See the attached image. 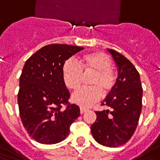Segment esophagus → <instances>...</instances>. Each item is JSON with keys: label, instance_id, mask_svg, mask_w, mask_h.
<instances>
[{"label": "esophagus", "instance_id": "obj_1", "mask_svg": "<svg viewBox=\"0 0 160 160\" xmlns=\"http://www.w3.org/2000/svg\"><path fill=\"white\" fill-rule=\"evenodd\" d=\"M87 111H88V109H87V108L80 107V113H81V114H83V113H85V112Z\"/></svg>", "mask_w": 160, "mask_h": 160}]
</instances>
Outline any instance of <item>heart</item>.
Wrapping results in <instances>:
<instances>
[{"instance_id":"b5f03b06","label":"heart","mask_w":160,"mask_h":160,"mask_svg":"<svg viewBox=\"0 0 160 160\" xmlns=\"http://www.w3.org/2000/svg\"><path fill=\"white\" fill-rule=\"evenodd\" d=\"M80 67L72 62L63 65L62 77L65 85L70 90L79 89L83 82V77L90 75L88 85L74 92L73 103L81 106H89L101 97L102 92L107 95L114 89L117 83V73L111 66L110 57L103 52H92L80 58Z\"/></svg>"}]
</instances>
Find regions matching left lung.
I'll return each instance as SVG.
<instances>
[{
    "label": "left lung",
    "mask_w": 160,
    "mask_h": 160,
    "mask_svg": "<svg viewBox=\"0 0 160 160\" xmlns=\"http://www.w3.org/2000/svg\"><path fill=\"white\" fill-rule=\"evenodd\" d=\"M118 67V75L114 89L102 105L111 109L96 111L97 119L91 132L99 144L118 148L130 140L138 125L142 108V87L136 68L120 53L107 49Z\"/></svg>",
    "instance_id": "left-lung-1"
}]
</instances>
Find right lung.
Returning a JSON list of instances; mask_svg holds the SVG:
<instances>
[{
  "mask_svg": "<svg viewBox=\"0 0 160 160\" xmlns=\"http://www.w3.org/2000/svg\"><path fill=\"white\" fill-rule=\"evenodd\" d=\"M82 49L80 46L49 44L24 65L18 93L19 115L27 133L39 143L56 144L65 140L70 125L80 117V107L68 103L70 93L62 68L67 60Z\"/></svg>",
  "mask_w": 160,
  "mask_h": 160,
  "instance_id": "1",
  "label": "right lung"
}]
</instances>
